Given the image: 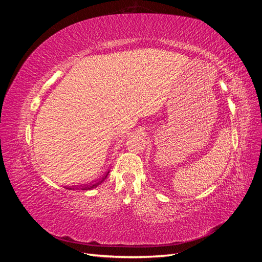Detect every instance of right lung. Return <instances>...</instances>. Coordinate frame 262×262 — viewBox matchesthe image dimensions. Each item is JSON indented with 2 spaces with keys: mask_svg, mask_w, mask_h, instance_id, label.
Segmentation results:
<instances>
[{
  "mask_svg": "<svg viewBox=\"0 0 262 262\" xmlns=\"http://www.w3.org/2000/svg\"><path fill=\"white\" fill-rule=\"evenodd\" d=\"M108 175H109V171H107V172L105 173V176L102 177L101 179H99V180L96 181V182H93V184H86V185H81V186H72V187H68L67 189H69V190H92V189H94V188L98 187V186L101 184V182L107 178Z\"/></svg>",
  "mask_w": 262,
  "mask_h": 262,
  "instance_id": "add662e5",
  "label": "right lung"
}]
</instances>
